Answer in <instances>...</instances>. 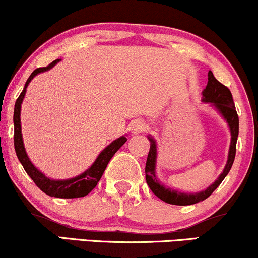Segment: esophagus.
<instances>
[{
    "instance_id": "obj_1",
    "label": "esophagus",
    "mask_w": 258,
    "mask_h": 258,
    "mask_svg": "<svg viewBox=\"0 0 258 258\" xmlns=\"http://www.w3.org/2000/svg\"><path fill=\"white\" fill-rule=\"evenodd\" d=\"M131 130L133 135H138V133H142L143 131H145L146 123L143 121V120H136V121L132 123Z\"/></svg>"
}]
</instances>
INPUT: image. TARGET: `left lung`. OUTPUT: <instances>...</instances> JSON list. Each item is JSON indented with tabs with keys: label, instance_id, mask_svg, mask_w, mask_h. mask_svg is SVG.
Returning <instances> with one entry per match:
<instances>
[{
	"label": "left lung",
	"instance_id": "1",
	"mask_svg": "<svg viewBox=\"0 0 258 258\" xmlns=\"http://www.w3.org/2000/svg\"><path fill=\"white\" fill-rule=\"evenodd\" d=\"M202 101L207 103H212L214 108L218 109L223 118L226 120L227 125L230 127L231 132V144L229 150V157H227L226 165H225L223 172H221L219 177L213 184L205 190L199 191L194 194L181 193L177 189H172L170 187H165L163 185L156 176V161H157V145H156V140L152 137H148L150 140V151L146 159L145 165V178L146 183L152 190V193L158 197L167 204L170 205H178V206H187V205H194L197 202L204 201L210 195L213 193L216 189L219 187V184L226 177L232 167L234 157H236V144L238 138V132H239V119H238V114L234 107L232 94L230 89L221 84L219 81L214 77L212 71H208V82L207 86L202 91Z\"/></svg>",
	"mask_w": 258,
	"mask_h": 258
}]
</instances>
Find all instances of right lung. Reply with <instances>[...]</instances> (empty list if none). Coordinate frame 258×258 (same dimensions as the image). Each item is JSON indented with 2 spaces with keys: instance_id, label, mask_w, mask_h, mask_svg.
Returning a JSON list of instances; mask_svg holds the SVG:
<instances>
[{
  "instance_id": "right-lung-1",
  "label": "right lung",
  "mask_w": 258,
  "mask_h": 258,
  "mask_svg": "<svg viewBox=\"0 0 258 258\" xmlns=\"http://www.w3.org/2000/svg\"><path fill=\"white\" fill-rule=\"evenodd\" d=\"M58 61H59V59L52 61L50 65H47V67L45 68H38V69H35L33 73L31 74V76L28 77L27 82L25 84L24 90L21 91L20 96L16 100L14 107V118H13V120H14V148L16 156H18L19 161H20L22 167H24L25 171L27 172L29 177L33 180L34 183L38 185V188H40V190L44 191L45 194L50 195V197L60 199L82 198L89 194L90 191L96 187L97 182L100 181L101 177H102L103 172H105L107 164L109 163L110 158L113 157L114 153L125 144L127 138L125 136H122L110 143V144L97 156L96 161L93 163V165H91L88 170L84 171L83 174L76 176V177L69 178V180H51V178L45 176L40 170H38V169L32 164L27 153H26L24 140H22L20 119L21 103L25 97L26 88L28 87L29 82L33 80V77L37 76L38 74L50 70L52 67H54V65L58 63Z\"/></svg>"
}]
</instances>
